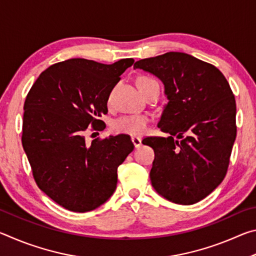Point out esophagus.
<instances>
[{"mask_svg":"<svg viewBox=\"0 0 256 256\" xmlns=\"http://www.w3.org/2000/svg\"><path fill=\"white\" fill-rule=\"evenodd\" d=\"M132 138V142H133V144H134V146H136V148H138V146H141V138H138V136H132L131 138Z\"/></svg>","mask_w":256,"mask_h":256,"instance_id":"34e87169","label":"esophagus"}]
</instances>
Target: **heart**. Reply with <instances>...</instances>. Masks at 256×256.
<instances>
[{
    "mask_svg": "<svg viewBox=\"0 0 256 256\" xmlns=\"http://www.w3.org/2000/svg\"><path fill=\"white\" fill-rule=\"evenodd\" d=\"M154 80L148 76H140L136 81V86L141 92L146 86ZM149 118L146 115H122L112 120V128L115 133L130 134V136H142L148 128Z\"/></svg>",
    "mask_w": 256,
    "mask_h": 256,
    "instance_id": "b5f03b06",
    "label": "heart"
}]
</instances>
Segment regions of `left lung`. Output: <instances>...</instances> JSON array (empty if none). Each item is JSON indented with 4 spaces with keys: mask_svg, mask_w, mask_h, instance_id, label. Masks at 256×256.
<instances>
[{
    "mask_svg": "<svg viewBox=\"0 0 256 256\" xmlns=\"http://www.w3.org/2000/svg\"><path fill=\"white\" fill-rule=\"evenodd\" d=\"M134 68L158 76L168 98L158 128L170 136L142 141L154 151L151 184L167 200L194 204L227 174L237 132L230 86L214 66L180 52L140 60Z\"/></svg>",
    "mask_w": 256,
    "mask_h": 256,
    "instance_id": "obj_1",
    "label": "left lung"
}]
</instances>
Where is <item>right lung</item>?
<instances>
[{
  "instance_id": "obj_1",
  "label": "right lung",
  "mask_w": 256,
  "mask_h": 256,
  "mask_svg": "<svg viewBox=\"0 0 256 256\" xmlns=\"http://www.w3.org/2000/svg\"><path fill=\"white\" fill-rule=\"evenodd\" d=\"M133 63V58L55 63L26 97L21 141L34 180L66 210L92 211L106 202L116 188L118 166L134 149L126 134L97 138L92 144L84 138L89 130L106 128L99 118L107 114L112 89Z\"/></svg>"
}]
</instances>
